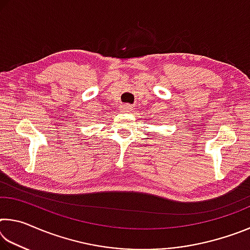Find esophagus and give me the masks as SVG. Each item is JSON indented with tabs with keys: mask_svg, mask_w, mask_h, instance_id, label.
<instances>
[{
	"mask_svg": "<svg viewBox=\"0 0 250 250\" xmlns=\"http://www.w3.org/2000/svg\"><path fill=\"white\" fill-rule=\"evenodd\" d=\"M121 110L124 112H130V111H132V110H133V105H131V104H122L121 105Z\"/></svg>",
	"mask_w": 250,
	"mask_h": 250,
	"instance_id": "34e87169",
	"label": "esophagus"
}]
</instances>
